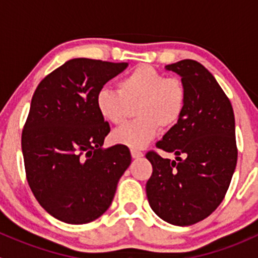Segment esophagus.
<instances>
[{"label": "esophagus", "mask_w": 258, "mask_h": 258, "mask_svg": "<svg viewBox=\"0 0 258 258\" xmlns=\"http://www.w3.org/2000/svg\"><path fill=\"white\" fill-rule=\"evenodd\" d=\"M131 155H132V157H134V158L144 157V153H142L141 151H139V150H135V148H132V150H131Z\"/></svg>", "instance_id": "1"}]
</instances>
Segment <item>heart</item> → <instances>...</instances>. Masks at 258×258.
Returning a JSON list of instances; mask_svg holds the SVG:
<instances>
[{"mask_svg":"<svg viewBox=\"0 0 258 258\" xmlns=\"http://www.w3.org/2000/svg\"><path fill=\"white\" fill-rule=\"evenodd\" d=\"M139 119L123 124L113 132L117 144L142 148L157 135L160 126H175L186 106V88L175 77H165L153 67L141 64L118 82V91L102 88L96 97L101 116L110 123L119 124L136 106Z\"/></svg>","mask_w":258,"mask_h":258,"instance_id":"heart-1","label":"heart"}]
</instances>
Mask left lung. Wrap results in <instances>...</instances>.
Returning a JSON list of instances; mask_svg holds the SVG:
<instances>
[{"mask_svg": "<svg viewBox=\"0 0 258 258\" xmlns=\"http://www.w3.org/2000/svg\"><path fill=\"white\" fill-rule=\"evenodd\" d=\"M166 70L181 77L186 106L177 123L156 144L175 153V160L153 151L146 155L153 168L146 194L158 217L189 226L217 209L230 186L237 163L235 114L227 96L201 63L182 59Z\"/></svg>", "mask_w": 258, "mask_h": 258, "instance_id": "left-lung-1", "label": "left lung"}]
</instances>
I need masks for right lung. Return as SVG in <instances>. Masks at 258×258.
<instances>
[{"label":"right lung","mask_w":258,"mask_h":258,"mask_svg":"<svg viewBox=\"0 0 258 258\" xmlns=\"http://www.w3.org/2000/svg\"><path fill=\"white\" fill-rule=\"evenodd\" d=\"M127 66L70 59L33 93L22 131L26 176L38 204L62 222L83 225L102 216L131 163L127 146L102 147L110 124L96 106L103 85Z\"/></svg>","instance_id":"obj_1"}]
</instances>
